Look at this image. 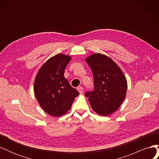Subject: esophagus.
<instances>
[{"label": "esophagus", "instance_id": "34e87169", "mask_svg": "<svg viewBox=\"0 0 159 159\" xmlns=\"http://www.w3.org/2000/svg\"><path fill=\"white\" fill-rule=\"evenodd\" d=\"M77 89L78 90L79 92L80 93H83V88L81 87V86H79V87H78V88H77Z\"/></svg>", "mask_w": 159, "mask_h": 159}]
</instances>
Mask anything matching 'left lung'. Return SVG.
Returning a JSON list of instances; mask_svg holds the SVG:
<instances>
[{"label":"left lung","instance_id":"obj_1","mask_svg":"<svg viewBox=\"0 0 159 159\" xmlns=\"http://www.w3.org/2000/svg\"><path fill=\"white\" fill-rule=\"evenodd\" d=\"M92 71L94 89L85 93L91 108L106 116L121 106L126 96L127 82L119 67L109 57L99 53L85 59Z\"/></svg>","mask_w":159,"mask_h":159}]
</instances>
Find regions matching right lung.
Returning <instances> with one entry per match:
<instances>
[{
    "instance_id": "add662e5",
    "label": "right lung",
    "mask_w": 159,
    "mask_h": 159,
    "mask_svg": "<svg viewBox=\"0 0 159 159\" xmlns=\"http://www.w3.org/2000/svg\"><path fill=\"white\" fill-rule=\"evenodd\" d=\"M71 57L57 54L43 64L34 80V91L40 107L54 117H60L70 109L80 93L64 78V70Z\"/></svg>"
}]
</instances>
